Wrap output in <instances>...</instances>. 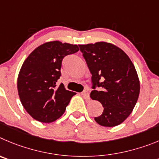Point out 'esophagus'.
Instances as JSON below:
<instances>
[{
	"instance_id": "obj_1",
	"label": "esophagus",
	"mask_w": 159,
	"mask_h": 159,
	"mask_svg": "<svg viewBox=\"0 0 159 159\" xmlns=\"http://www.w3.org/2000/svg\"><path fill=\"white\" fill-rule=\"evenodd\" d=\"M81 95H82L83 97H84L85 100H87V101H89V92L88 91H86V90L83 91V92L81 93Z\"/></svg>"
}]
</instances>
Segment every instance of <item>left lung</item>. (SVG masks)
<instances>
[{
  "label": "left lung",
  "instance_id": "left-lung-1",
  "mask_svg": "<svg viewBox=\"0 0 159 159\" xmlns=\"http://www.w3.org/2000/svg\"><path fill=\"white\" fill-rule=\"evenodd\" d=\"M92 74L93 89L90 97L102 104L101 116L94 118L104 127H115L131 113L139 95L140 84L135 66L120 48L106 42L79 45ZM101 87V90L95 87Z\"/></svg>",
  "mask_w": 159,
  "mask_h": 159
}]
</instances>
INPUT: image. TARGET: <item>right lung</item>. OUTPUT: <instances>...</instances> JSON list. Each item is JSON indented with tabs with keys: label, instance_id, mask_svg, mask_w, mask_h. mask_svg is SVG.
Segmentation results:
<instances>
[{
	"label": "right lung",
	"instance_id": "add662e5",
	"mask_svg": "<svg viewBox=\"0 0 159 159\" xmlns=\"http://www.w3.org/2000/svg\"><path fill=\"white\" fill-rule=\"evenodd\" d=\"M79 51L78 45L51 41L39 46L23 63L17 79L22 105L28 114L42 123L58 120L76 93L66 90L58 80L64 57Z\"/></svg>",
	"mask_w": 159,
	"mask_h": 159
}]
</instances>
